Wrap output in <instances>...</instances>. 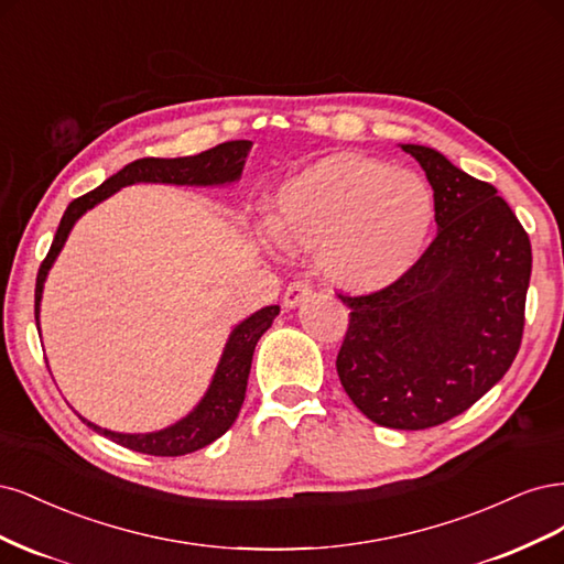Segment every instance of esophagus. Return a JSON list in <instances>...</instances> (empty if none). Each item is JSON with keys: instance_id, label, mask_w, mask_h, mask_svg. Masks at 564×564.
Wrapping results in <instances>:
<instances>
[{"instance_id": "1", "label": "esophagus", "mask_w": 564, "mask_h": 564, "mask_svg": "<svg viewBox=\"0 0 564 564\" xmlns=\"http://www.w3.org/2000/svg\"><path fill=\"white\" fill-rule=\"evenodd\" d=\"M308 295H312V288H308V283L304 281H293L283 293V306L285 308H295L300 306Z\"/></svg>"}]
</instances>
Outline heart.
<instances>
[{"label":"heart","instance_id":"b5f03b06","mask_svg":"<svg viewBox=\"0 0 564 564\" xmlns=\"http://www.w3.org/2000/svg\"><path fill=\"white\" fill-rule=\"evenodd\" d=\"M433 217L424 177L381 159L339 152L281 183L267 223L279 246L314 250L316 271L330 285L372 295L420 262Z\"/></svg>","mask_w":564,"mask_h":564}]
</instances>
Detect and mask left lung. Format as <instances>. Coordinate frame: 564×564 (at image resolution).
<instances>
[{"label": "left lung", "mask_w": 564, "mask_h": 564, "mask_svg": "<svg viewBox=\"0 0 564 564\" xmlns=\"http://www.w3.org/2000/svg\"><path fill=\"white\" fill-rule=\"evenodd\" d=\"M426 173L435 234L387 290L351 308L337 375L379 426L420 431L462 414L511 368L532 274L530 236L497 189L433 148L401 144Z\"/></svg>", "instance_id": "1"}]
</instances>
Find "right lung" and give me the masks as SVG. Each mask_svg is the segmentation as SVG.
Returning a JSON list of instances; mask_svg holds the SVG:
<instances>
[{
	"label": "right lung",
	"mask_w": 564,
	"mask_h": 564,
	"mask_svg": "<svg viewBox=\"0 0 564 564\" xmlns=\"http://www.w3.org/2000/svg\"><path fill=\"white\" fill-rule=\"evenodd\" d=\"M250 148H252L250 140H231V142L217 144V148L206 150L196 156L138 159V161H131L129 166H123L112 177H107L105 183L94 192L75 198V202L67 206L63 220L58 225L56 239H53L48 256L40 267L37 290H34V318H37V325H40V308H42V295H44V283H46L48 271L53 262L58 260L72 227L77 225V220L86 210L96 208L98 204L105 202V198H110L119 189L138 185V183L185 185V187L234 185L236 180H241ZM279 312H281L279 304H271L260 308L256 314H250L239 325H234V330L227 337L220 362H217L204 398L192 408V412H187L183 420H177L175 424L159 431H150V433H119V431H110L88 422L84 416H79V420L96 433L105 435V438H110L123 447L142 452V454H154V457H183V454L210 445L213 441L220 438V435L236 422V416H239V410L246 398L252 351H256L258 339L271 328V323H274Z\"/></svg>",
	"instance_id": "1"
}]
</instances>
